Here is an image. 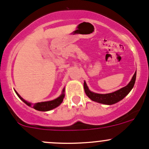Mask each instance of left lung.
Returning <instances> with one entry per match:
<instances>
[{
  "label": "left lung",
  "mask_w": 149,
  "mask_h": 149,
  "mask_svg": "<svg viewBox=\"0 0 149 149\" xmlns=\"http://www.w3.org/2000/svg\"><path fill=\"white\" fill-rule=\"evenodd\" d=\"M136 71L133 75V78H132L131 81L129 82L126 86L123 87L120 89L116 91H114L112 93H109V94H97V93L92 92L88 89V86H87L86 83L84 81V91H85L86 94L88 96V98L91 99L92 101L97 102L104 104H113L120 100H123L125 96H127L129 94L132 88L134 86L135 82H136Z\"/></svg>",
  "instance_id": "8db88e82"
}]
</instances>
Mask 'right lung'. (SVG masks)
Returning <instances> with one entry per match:
<instances>
[{
  "label": "right lung",
  "mask_w": 149,
  "mask_h": 149,
  "mask_svg": "<svg viewBox=\"0 0 149 149\" xmlns=\"http://www.w3.org/2000/svg\"><path fill=\"white\" fill-rule=\"evenodd\" d=\"M64 91H65V88H63V90L62 94H61L59 97H58L57 99H55V100H52V101L42 102H37L35 104H32V103L29 102H26V100H24V99L22 98V97H21V96L19 95V94H18L16 91H15V92H16V94H17L18 97L20 98V100H22V101L26 104V105H28L29 107H33L34 109H37V110H38V111L46 112V111H49V110H51V109H55V107H57L59 106V105L63 102L64 97H65Z\"/></svg>",
  "instance_id": "obj_1"
}]
</instances>
